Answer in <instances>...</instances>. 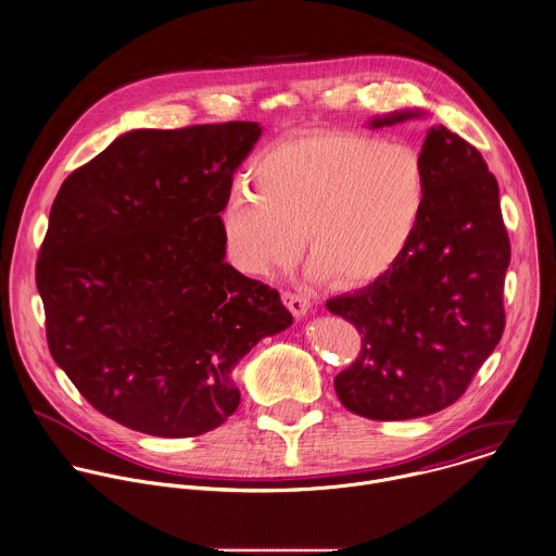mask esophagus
I'll return each mask as SVG.
<instances>
[{"label": "esophagus", "instance_id": "1", "mask_svg": "<svg viewBox=\"0 0 556 556\" xmlns=\"http://www.w3.org/2000/svg\"><path fill=\"white\" fill-rule=\"evenodd\" d=\"M281 299H283V303H286V307L296 316V318H301V316H305L307 312H309V307H312V301L305 296V294H294V292H283L281 294Z\"/></svg>", "mask_w": 556, "mask_h": 556}]
</instances>
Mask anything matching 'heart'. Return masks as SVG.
<instances>
[{
	"mask_svg": "<svg viewBox=\"0 0 556 556\" xmlns=\"http://www.w3.org/2000/svg\"><path fill=\"white\" fill-rule=\"evenodd\" d=\"M249 175L255 190L233 188L223 238L231 264L255 277L290 268L307 236L309 279L370 286L407 255L429 201L422 153L359 131L281 140L253 160Z\"/></svg>",
	"mask_w": 556,
	"mask_h": 556,
	"instance_id": "1",
	"label": "heart"
}]
</instances>
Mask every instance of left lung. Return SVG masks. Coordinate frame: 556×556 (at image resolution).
I'll use <instances>...</instances> for the list:
<instances>
[{
  "label": "left lung",
  "mask_w": 556,
  "mask_h": 556,
  "mask_svg": "<svg viewBox=\"0 0 556 556\" xmlns=\"http://www.w3.org/2000/svg\"><path fill=\"white\" fill-rule=\"evenodd\" d=\"M420 112L375 118L394 125ZM422 157L429 201L407 255L379 281L327 301L357 327L359 357L336 377L340 403L370 420H412L453 405L505 331L511 244L498 181L483 155L444 125Z\"/></svg>",
  "instance_id": "left-lung-1"
}]
</instances>
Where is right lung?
Returning a JSON list of instances; mask_svg holds the SVG:
<instances>
[{"label": "right lung", "mask_w": 556, "mask_h": 556, "mask_svg": "<svg viewBox=\"0 0 556 556\" xmlns=\"http://www.w3.org/2000/svg\"><path fill=\"white\" fill-rule=\"evenodd\" d=\"M251 121L134 129L60 186L36 262L53 362L114 422L194 438L240 405L236 364L292 325L225 262L220 212Z\"/></svg>", "instance_id": "add662e5"}]
</instances>
